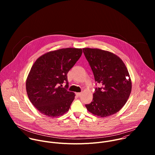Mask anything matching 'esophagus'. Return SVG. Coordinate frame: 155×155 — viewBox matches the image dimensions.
Masks as SVG:
<instances>
[{"label": "esophagus", "instance_id": "1", "mask_svg": "<svg viewBox=\"0 0 155 155\" xmlns=\"http://www.w3.org/2000/svg\"><path fill=\"white\" fill-rule=\"evenodd\" d=\"M76 95H77V96L80 97V96L81 95V93H76Z\"/></svg>", "mask_w": 155, "mask_h": 155}]
</instances>
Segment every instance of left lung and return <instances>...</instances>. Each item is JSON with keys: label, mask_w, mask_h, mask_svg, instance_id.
Wrapping results in <instances>:
<instances>
[{"label": "left lung", "mask_w": 155, "mask_h": 155, "mask_svg": "<svg viewBox=\"0 0 155 155\" xmlns=\"http://www.w3.org/2000/svg\"><path fill=\"white\" fill-rule=\"evenodd\" d=\"M89 62L95 81L102 85L96 87L93 101L85 105L88 112L101 118L111 116L122 108L132 90L127 69L121 59L108 51L83 48Z\"/></svg>", "instance_id": "left-lung-1"}]
</instances>
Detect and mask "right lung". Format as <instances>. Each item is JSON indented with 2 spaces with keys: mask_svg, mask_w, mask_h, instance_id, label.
<instances>
[{
  "mask_svg": "<svg viewBox=\"0 0 155 155\" xmlns=\"http://www.w3.org/2000/svg\"><path fill=\"white\" fill-rule=\"evenodd\" d=\"M82 53L81 48H61L45 53L34 63L26 87L30 101L41 114L54 118L69 111L75 94L67 90V74Z\"/></svg>",
  "mask_w": 155,
  "mask_h": 155,
  "instance_id": "1",
  "label": "right lung"
}]
</instances>
